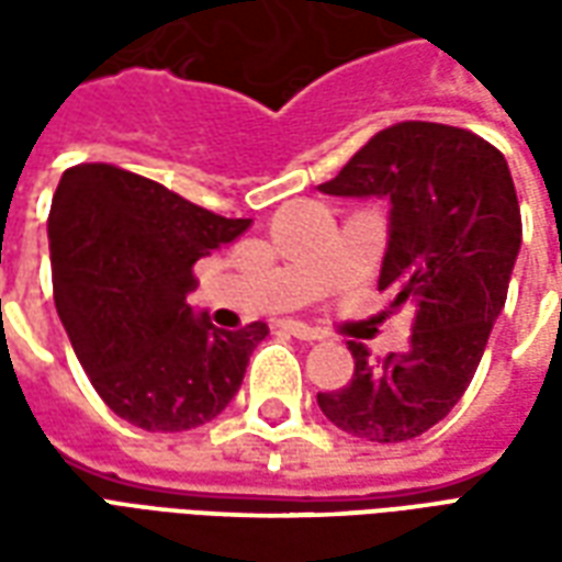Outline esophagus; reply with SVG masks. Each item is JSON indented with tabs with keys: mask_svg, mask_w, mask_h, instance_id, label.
Here are the masks:
<instances>
[{
	"mask_svg": "<svg viewBox=\"0 0 562 562\" xmlns=\"http://www.w3.org/2000/svg\"><path fill=\"white\" fill-rule=\"evenodd\" d=\"M280 325H282V330H289V334H292V337H297V340H306V342L322 340V334H318L316 328L304 325V322H292V318H289V322H280Z\"/></svg>",
	"mask_w": 562,
	"mask_h": 562,
	"instance_id": "esophagus-1",
	"label": "esophagus"
}]
</instances>
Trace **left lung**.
I'll list each match as a JSON object with an SVG mask.
<instances>
[{
	"mask_svg": "<svg viewBox=\"0 0 562 562\" xmlns=\"http://www.w3.org/2000/svg\"><path fill=\"white\" fill-rule=\"evenodd\" d=\"M318 192L385 198L379 292L413 304V340L379 364L349 342L352 382L318 394L330 424L367 442H406L446 418L475 376L520 252V207L503 153L467 128H382Z\"/></svg>",
	"mask_w": 562,
	"mask_h": 562,
	"instance_id": "obj_1",
	"label": "left lung"
}]
</instances>
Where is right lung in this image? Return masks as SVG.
<instances>
[{"label": "right lung", "mask_w": 562, "mask_h": 562, "mask_svg": "<svg viewBox=\"0 0 562 562\" xmlns=\"http://www.w3.org/2000/svg\"><path fill=\"white\" fill-rule=\"evenodd\" d=\"M249 225L114 165L63 173L47 216L56 313L92 389L120 418L180 434L234 401L268 325L222 330L186 294L198 258Z\"/></svg>", "instance_id": "1"}]
</instances>
